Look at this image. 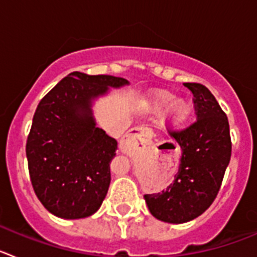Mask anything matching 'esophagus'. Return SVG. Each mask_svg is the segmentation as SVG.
<instances>
[{
  "instance_id": "esophagus-1",
  "label": "esophagus",
  "mask_w": 257,
  "mask_h": 257,
  "mask_svg": "<svg viewBox=\"0 0 257 257\" xmlns=\"http://www.w3.org/2000/svg\"><path fill=\"white\" fill-rule=\"evenodd\" d=\"M152 139V130L148 127L140 126L131 128L126 136L119 143V149L122 153L131 154L138 149L143 148L147 144H149Z\"/></svg>"
}]
</instances>
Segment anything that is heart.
I'll use <instances>...</instances> for the list:
<instances>
[{"label": "heart", "mask_w": 257, "mask_h": 257, "mask_svg": "<svg viewBox=\"0 0 257 257\" xmlns=\"http://www.w3.org/2000/svg\"><path fill=\"white\" fill-rule=\"evenodd\" d=\"M149 108L152 110H163L167 108V121L172 126H183L192 114V104L185 97H176L170 91H158L151 97Z\"/></svg>", "instance_id": "b5f03b06"}]
</instances>
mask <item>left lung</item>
<instances>
[{
    "label": "left lung",
    "mask_w": 257,
    "mask_h": 257,
    "mask_svg": "<svg viewBox=\"0 0 257 257\" xmlns=\"http://www.w3.org/2000/svg\"><path fill=\"white\" fill-rule=\"evenodd\" d=\"M194 95L197 121L179 133H170L181 147L174 183L161 193L145 194L149 212L170 224H183L205 212L221 185L230 161L229 122L215 96L201 83H184Z\"/></svg>",
    "instance_id": "left-lung-1"
}]
</instances>
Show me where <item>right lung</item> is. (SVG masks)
<instances>
[{
    "mask_svg": "<svg viewBox=\"0 0 257 257\" xmlns=\"http://www.w3.org/2000/svg\"><path fill=\"white\" fill-rule=\"evenodd\" d=\"M124 78L73 72L40 101L27 140V160L36 196L61 219L91 216L110 184L117 142L96 126L92 105Z\"/></svg>",
    "mask_w": 257,
    "mask_h": 257,
    "instance_id": "right-lung-1",
    "label": "right lung"
}]
</instances>
